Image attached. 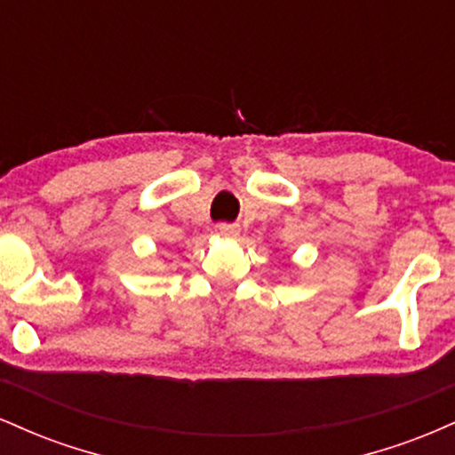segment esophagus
I'll list each match as a JSON object with an SVG mask.
<instances>
[{"label":"esophagus","mask_w":455,"mask_h":455,"mask_svg":"<svg viewBox=\"0 0 455 455\" xmlns=\"http://www.w3.org/2000/svg\"><path fill=\"white\" fill-rule=\"evenodd\" d=\"M218 231H220V235L222 237H237L239 235V227L237 224H220V227H218Z\"/></svg>","instance_id":"esophagus-1"}]
</instances>
